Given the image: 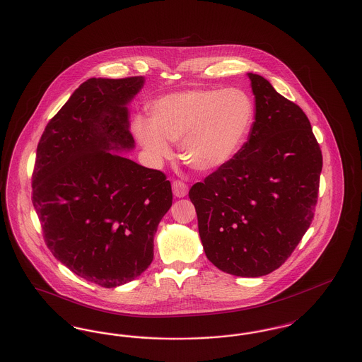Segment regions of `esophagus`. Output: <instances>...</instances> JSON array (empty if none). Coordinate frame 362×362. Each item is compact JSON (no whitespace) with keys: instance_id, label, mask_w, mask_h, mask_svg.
Here are the masks:
<instances>
[{"instance_id":"34e87169","label":"esophagus","mask_w":362,"mask_h":362,"mask_svg":"<svg viewBox=\"0 0 362 362\" xmlns=\"http://www.w3.org/2000/svg\"><path fill=\"white\" fill-rule=\"evenodd\" d=\"M173 195L177 198H183L189 192V186L182 180H173Z\"/></svg>"}]
</instances>
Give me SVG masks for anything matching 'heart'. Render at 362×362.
<instances>
[{
	"instance_id": "1",
	"label": "heart",
	"mask_w": 362,
	"mask_h": 362,
	"mask_svg": "<svg viewBox=\"0 0 362 362\" xmlns=\"http://www.w3.org/2000/svg\"><path fill=\"white\" fill-rule=\"evenodd\" d=\"M254 115V103L240 88H191L156 99L151 119L139 115L133 130L152 158H170V141L180 139L182 160L195 171L211 173L238 153Z\"/></svg>"
}]
</instances>
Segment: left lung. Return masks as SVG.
<instances>
[{
  "instance_id": "obj_1",
  "label": "left lung",
  "mask_w": 362,
  "mask_h": 362,
  "mask_svg": "<svg viewBox=\"0 0 362 362\" xmlns=\"http://www.w3.org/2000/svg\"><path fill=\"white\" fill-rule=\"evenodd\" d=\"M248 77V141L189 197L207 259L232 276H262L285 263L310 228L323 157L304 111L262 76Z\"/></svg>"
}]
</instances>
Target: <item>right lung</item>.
<instances>
[{
	"mask_svg": "<svg viewBox=\"0 0 362 362\" xmlns=\"http://www.w3.org/2000/svg\"><path fill=\"white\" fill-rule=\"evenodd\" d=\"M144 77L89 78L47 123L36 149L33 204L52 255L103 288L141 276L173 205L157 170L118 153L134 148L127 104Z\"/></svg>",
	"mask_w": 362,
	"mask_h": 362,
	"instance_id": "right-lung-1",
	"label": "right lung"
}]
</instances>
